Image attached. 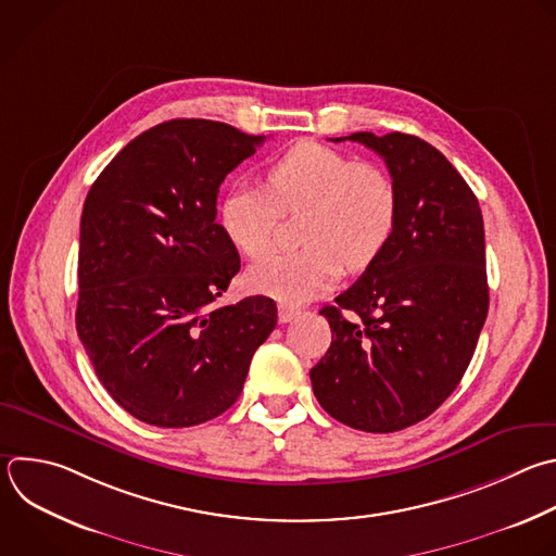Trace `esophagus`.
<instances>
[{"label":"esophagus","instance_id":"34e87169","mask_svg":"<svg viewBox=\"0 0 556 556\" xmlns=\"http://www.w3.org/2000/svg\"><path fill=\"white\" fill-rule=\"evenodd\" d=\"M301 314V309L288 307V305H279V323H290Z\"/></svg>","mask_w":556,"mask_h":556}]
</instances>
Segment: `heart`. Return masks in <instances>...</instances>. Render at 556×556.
Returning <instances> with one entry per match:
<instances>
[{
    "label": "heart",
    "mask_w": 556,
    "mask_h": 556,
    "mask_svg": "<svg viewBox=\"0 0 556 556\" xmlns=\"http://www.w3.org/2000/svg\"><path fill=\"white\" fill-rule=\"evenodd\" d=\"M299 218L296 253L257 262L249 286L283 305H301L333 288L342 270L374 266L393 240L397 190L376 163L353 161L318 141H299L270 167L266 188L233 185L218 207L227 240L247 257L268 253L281 214Z\"/></svg>",
    "instance_id": "obj_1"
}]
</instances>
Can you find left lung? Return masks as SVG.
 I'll return each mask as SVG.
<instances>
[{"instance_id": "8db88e82", "label": "left lung", "mask_w": 556, "mask_h": 556, "mask_svg": "<svg viewBox=\"0 0 556 556\" xmlns=\"http://www.w3.org/2000/svg\"><path fill=\"white\" fill-rule=\"evenodd\" d=\"M342 139L387 161L397 225L382 257L320 309L331 344L309 380L336 421L387 434L430 417L467 371L489 309L484 225L465 178L428 141L406 132L333 141Z\"/></svg>"}]
</instances>
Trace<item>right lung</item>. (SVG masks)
Returning <instances> with one entry per match:
<instances>
[{"mask_svg": "<svg viewBox=\"0 0 556 556\" xmlns=\"http://www.w3.org/2000/svg\"><path fill=\"white\" fill-rule=\"evenodd\" d=\"M264 139L169 119L122 148L87 194L76 329L102 387L143 424L190 428L229 410L277 325L268 296L216 303L240 270L216 223L220 182Z\"/></svg>", "mask_w": 556, "mask_h": 556, "instance_id": "1", "label": "right lung"}]
</instances>
